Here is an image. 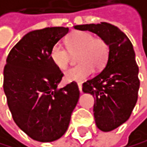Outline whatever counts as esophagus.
<instances>
[{
    "instance_id": "34e87169",
    "label": "esophagus",
    "mask_w": 147,
    "mask_h": 147,
    "mask_svg": "<svg viewBox=\"0 0 147 147\" xmlns=\"http://www.w3.org/2000/svg\"><path fill=\"white\" fill-rule=\"evenodd\" d=\"M78 87H79V90L80 92H82V85H81V83H78Z\"/></svg>"
}]
</instances>
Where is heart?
I'll return each instance as SVG.
<instances>
[{"instance_id": "obj_1", "label": "heart", "mask_w": 147, "mask_h": 147, "mask_svg": "<svg viewBox=\"0 0 147 147\" xmlns=\"http://www.w3.org/2000/svg\"><path fill=\"white\" fill-rule=\"evenodd\" d=\"M67 49L69 53L78 52V66L70 68L65 73L67 81H82L90 76L94 67L101 68L107 64L109 55V46L102 38H94L90 32L75 31L68 36L66 40ZM50 59L55 66L65 70L69 64V53L60 44L51 48Z\"/></svg>"}]
</instances>
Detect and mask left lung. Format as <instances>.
<instances>
[{
  "instance_id": "obj_1",
  "label": "left lung",
  "mask_w": 147,
  "mask_h": 147,
  "mask_svg": "<svg viewBox=\"0 0 147 147\" xmlns=\"http://www.w3.org/2000/svg\"><path fill=\"white\" fill-rule=\"evenodd\" d=\"M74 28L95 33L109 46L106 67L82 84V91L95 97L97 128L103 131L115 130L129 119L138 98L139 68L132 44L119 28L109 23L77 25Z\"/></svg>"
}]
</instances>
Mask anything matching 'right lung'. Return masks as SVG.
I'll return each mask as SVG.
<instances>
[{"mask_svg": "<svg viewBox=\"0 0 147 147\" xmlns=\"http://www.w3.org/2000/svg\"><path fill=\"white\" fill-rule=\"evenodd\" d=\"M67 32L64 27L28 32L12 48L4 67L3 91L13 121L39 142L62 137L80 98L75 81L57 88L63 73L50 59L51 48Z\"/></svg>", "mask_w": 147, "mask_h": 147, "instance_id": "1", "label": "right lung"}]
</instances>
